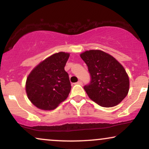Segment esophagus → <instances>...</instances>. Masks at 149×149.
Returning a JSON list of instances; mask_svg holds the SVG:
<instances>
[{
    "label": "esophagus",
    "instance_id": "34e87169",
    "mask_svg": "<svg viewBox=\"0 0 149 149\" xmlns=\"http://www.w3.org/2000/svg\"><path fill=\"white\" fill-rule=\"evenodd\" d=\"M76 84H77V85H82V84H83V83H82L81 80H78V81L77 82Z\"/></svg>",
    "mask_w": 149,
    "mask_h": 149
}]
</instances>
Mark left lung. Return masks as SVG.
Wrapping results in <instances>:
<instances>
[{
	"label": "left lung",
	"mask_w": 149,
	"mask_h": 149,
	"mask_svg": "<svg viewBox=\"0 0 149 149\" xmlns=\"http://www.w3.org/2000/svg\"><path fill=\"white\" fill-rule=\"evenodd\" d=\"M88 67L91 81L84 89L91 100L103 107H113L127 95L130 80L124 67L113 56L100 49L80 54Z\"/></svg>",
	"instance_id": "8db88e82"
}]
</instances>
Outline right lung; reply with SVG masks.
<instances>
[{
	"label": "right lung",
	"instance_id": "1",
	"mask_svg": "<svg viewBox=\"0 0 149 149\" xmlns=\"http://www.w3.org/2000/svg\"><path fill=\"white\" fill-rule=\"evenodd\" d=\"M69 55L64 52L53 54L29 74L26 92L31 102L38 109L53 110L69 96L71 86L64 66Z\"/></svg>",
	"mask_w": 149,
	"mask_h": 149
}]
</instances>
